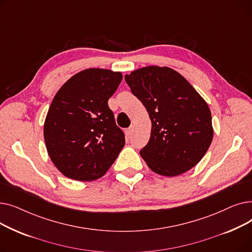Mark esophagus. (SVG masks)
I'll list each match as a JSON object with an SVG mask.
<instances>
[{
	"instance_id": "esophagus-1",
	"label": "esophagus",
	"mask_w": 252,
	"mask_h": 252,
	"mask_svg": "<svg viewBox=\"0 0 252 252\" xmlns=\"http://www.w3.org/2000/svg\"><path fill=\"white\" fill-rule=\"evenodd\" d=\"M133 134H134V126H130L126 130V135L127 138H130L131 136H133Z\"/></svg>"
}]
</instances>
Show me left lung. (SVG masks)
<instances>
[{
    "label": "left lung",
    "instance_id": "1",
    "mask_svg": "<svg viewBox=\"0 0 252 252\" xmlns=\"http://www.w3.org/2000/svg\"><path fill=\"white\" fill-rule=\"evenodd\" d=\"M133 94L151 121L148 144L141 151L154 173L180 176L199 162L214 138L211 113L205 100L178 71L146 66L126 75Z\"/></svg>",
    "mask_w": 252,
    "mask_h": 252
}]
</instances>
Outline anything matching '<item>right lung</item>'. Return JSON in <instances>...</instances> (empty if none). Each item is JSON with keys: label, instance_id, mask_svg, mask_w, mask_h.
Here are the masks:
<instances>
[{"label": "right lung", "instance_id": "obj_1", "mask_svg": "<svg viewBox=\"0 0 252 252\" xmlns=\"http://www.w3.org/2000/svg\"><path fill=\"white\" fill-rule=\"evenodd\" d=\"M123 79L119 71L89 68L71 76L56 93L44 124L46 148L62 175L95 181L125 146L108 99Z\"/></svg>", "mask_w": 252, "mask_h": 252}]
</instances>
